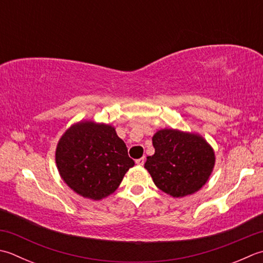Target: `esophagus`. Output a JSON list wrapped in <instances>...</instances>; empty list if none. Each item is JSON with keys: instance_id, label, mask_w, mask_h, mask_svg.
<instances>
[{"instance_id": "34e87169", "label": "esophagus", "mask_w": 263, "mask_h": 263, "mask_svg": "<svg viewBox=\"0 0 263 263\" xmlns=\"http://www.w3.org/2000/svg\"><path fill=\"white\" fill-rule=\"evenodd\" d=\"M136 163L138 164V165H143V164H145V157H141V158L137 159Z\"/></svg>"}]
</instances>
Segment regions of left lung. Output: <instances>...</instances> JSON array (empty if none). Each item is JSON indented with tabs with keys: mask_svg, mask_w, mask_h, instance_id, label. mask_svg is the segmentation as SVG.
I'll list each match as a JSON object with an SVG mask.
<instances>
[{
	"mask_svg": "<svg viewBox=\"0 0 263 263\" xmlns=\"http://www.w3.org/2000/svg\"><path fill=\"white\" fill-rule=\"evenodd\" d=\"M155 154L148 156L145 168L154 183L174 198L198 192L212 174L213 148L198 133L162 128L153 137Z\"/></svg>",
	"mask_w": 263,
	"mask_h": 263,
	"instance_id": "left-lung-1",
	"label": "left lung"
}]
</instances>
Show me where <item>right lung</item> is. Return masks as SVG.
I'll list each match as a JSON object with an SVG mask.
<instances>
[{
    "instance_id": "1",
    "label": "right lung",
    "mask_w": 263,
    "mask_h": 263,
    "mask_svg": "<svg viewBox=\"0 0 263 263\" xmlns=\"http://www.w3.org/2000/svg\"><path fill=\"white\" fill-rule=\"evenodd\" d=\"M55 163L67 186L93 200L114 193L135 165L115 127L93 121L77 122L67 128L57 145Z\"/></svg>"
}]
</instances>
